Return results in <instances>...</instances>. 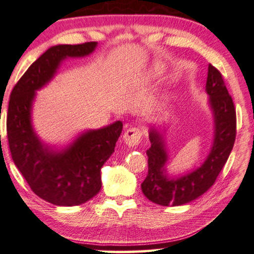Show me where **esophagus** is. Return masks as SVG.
<instances>
[{
	"label": "esophagus",
	"instance_id": "1",
	"mask_svg": "<svg viewBox=\"0 0 254 254\" xmlns=\"http://www.w3.org/2000/svg\"><path fill=\"white\" fill-rule=\"evenodd\" d=\"M142 139V131L139 127H128L127 130L124 132L123 140L128 147H135L139 145V142Z\"/></svg>",
	"mask_w": 254,
	"mask_h": 254
}]
</instances>
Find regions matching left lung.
<instances>
[{"mask_svg":"<svg viewBox=\"0 0 254 254\" xmlns=\"http://www.w3.org/2000/svg\"><path fill=\"white\" fill-rule=\"evenodd\" d=\"M206 92L209 95L215 132L212 151L198 169L178 178L168 177L164 169L168 158L163 135L154 127L149 130L151 147L146 151L148 156V174L141 183V190L146 198L158 205L181 206L205 193L215 183L234 147L235 105L228 93L222 74L212 64L208 65Z\"/></svg>","mask_w":254,"mask_h":254,"instance_id":"8db88e82","label":"left lung"}]
</instances>
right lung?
<instances>
[{"label": "right lung", "instance_id": "right-lung-1", "mask_svg": "<svg viewBox=\"0 0 254 254\" xmlns=\"http://www.w3.org/2000/svg\"><path fill=\"white\" fill-rule=\"evenodd\" d=\"M96 42L59 45L31 64L10 94L6 133L16 167L38 197L56 206H77L88 201L101 189V168L115 151L122 133L121 121L79 135L61 152L42 144L31 123L35 91L54 77L61 61L86 56Z\"/></svg>", "mask_w": 254, "mask_h": 254}]
</instances>
